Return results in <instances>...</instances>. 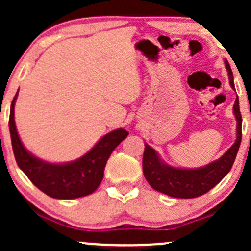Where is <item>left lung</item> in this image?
I'll use <instances>...</instances> for the list:
<instances>
[{"instance_id":"left-lung-1","label":"left lung","mask_w":251,"mask_h":251,"mask_svg":"<svg viewBox=\"0 0 251 251\" xmlns=\"http://www.w3.org/2000/svg\"><path fill=\"white\" fill-rule=\"evenodd\" d=\"M225 65L228 72L229 85L235 91L233 74L227 59H225ZM233 114L237 120L235 142L221 158L201 168L181 169L169 165L161 160L155 149L144 143L143 174L151 188L166 196L182 199L197 198L214 188L229 173L242 142V115L238 96L233 105Z\"/></svg>"}]
</instances>
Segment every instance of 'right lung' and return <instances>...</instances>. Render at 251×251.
Wrapping results in <instances>:
<instances>
[{
  "label": "right lung",
  "mask_w": 251,
  "mask_h": 251,
  "mask_svg": "<svg viewBox=\"0 0 251 251\" xmlns=\"http://www.w3.org/2000/svg\"><path fill=\"white\" fill-rule=\"evenodd\" d=\"M14 96L9 114L12 148L18 166L30 181L47 196L55 199H75L93 193L100 184L104 168L114 149L127 137L124 128H116L103 136L90 151L70 163L53 164L32 155L18 135L14 121Z\"/></svg>",
  "instance_id": "right-lung-1"
}]
</instances>
